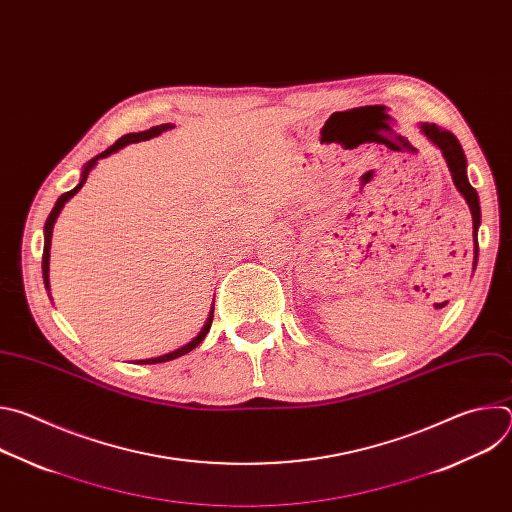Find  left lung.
Returning <instances> with one entry per match:
<instances>
[{
    "instance_id": "left-lung-1",
    "label": "left lung",
    "mask_w": 512,
    "mask_h": 512,
    "mask_svg": "<svg viewBox=\"0 0 512 512\" xmlns=\"http://www.w3.org/2000/svg\"><path fill=\"white\" fill-rule=\"evenodd\" d=\"M421 131L442 150L448 168L452 172V180L456 184V188L462 192V196L466 198L470 210H472V221H474V253L478 259V227H480V202H478V192L470 186L468 176H466V156L460 141L456 139V135L452 131H446L442 127H437L435 123H421ZM474 259V265H476Z\"/></svg>"
}]
</instances>
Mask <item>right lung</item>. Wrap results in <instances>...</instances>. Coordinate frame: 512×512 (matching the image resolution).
<instances>
[{
    "label": "right lung",
    "instance_id": "right-lung-1",
    "mask_svg": "<svg viewBox=\"0 0 512 512\" xmlns=\"http://www.w3.org/2000/svg\"><path fill=\"white\" fill-rule=\"evenodd\" d=\"M174 125L172 123H162V125H156V127H152V129H148V131H139V133H127V135H123V137H119L111 148H107L105 152H101L99 156H95L91 162H87V166H85V170H83V176H81V182H79V186L77 188H72L70 192H64L58 200H56V204H54V208H52V212L48 214V218H46V225H44V253H42V275H44V285H46V289L50 287L48 283V261H50V243H52V229H54V223H56V218H58V214H60V210H62V206H64V202H68L72 196H75L81 188H83V184L87 182V178H89V172L93 170V166L97 164V160H101V158H107L109 154H113V152H117V150H121V148H125L127 143H135V141H145V139H152V137H156V135H160V133H164V131H168V129H172ZM212 318H214V308L210 310V314H208V320H206V324H204V328L200 330V334L192 340V342H188L186 346H182V348H178V350H174V352H168V354H164V356H156V358H148V360H137V364H156V362H168V360H174V358H178V356H184V354H188L190 350H194L202 340H204V336L208 334V330H210V326H212Z\"/></svg>",
    "mask_w": 512,
    "mask_h": 512
}]
</instances>
